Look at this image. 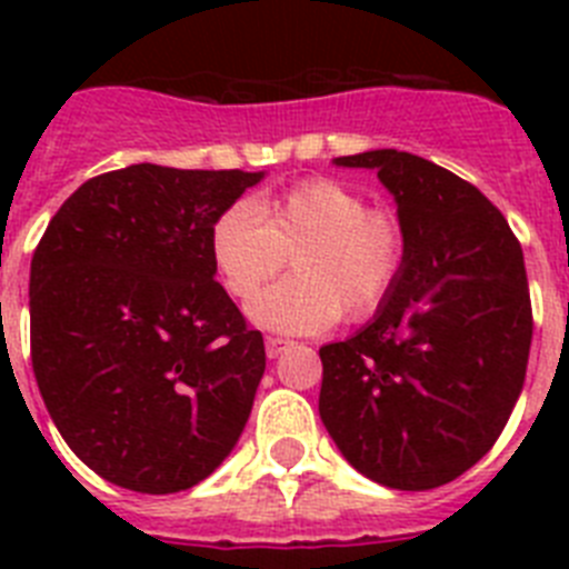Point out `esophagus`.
I'll list each match as a JSON object with an SVG mask.
<instances>
[{"label": "esophagus", "mask_w": 569, "mask_h": 569, "mask_svg": "<svg viewBox=\"0 0 569 569\" xmlns=\"http://www.w3.org/2000/svg\"><path fill=\"white\" fill-rule=\"evenodd\" d=\"M288 347H290V341L279 339V336H268V339H264V353H268V359H279V356L284 353Z\"/></svg>", "instance_id": "esophagus-1"}]
</instances>
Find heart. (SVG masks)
Instances as JSON below:
<instances>
[{
  "label": "heart",
  "instance_id": "1",
  "mask_svg": "<svg viewBox=\"0 0 569 569\" xmlns=\"http://www.w3.org/2000/svg\"><path fill=\"white\" fill-rule=\"evenodd\" d=\"M290 252L295 279L253 297L248 316L270 333L310 336L333 328L341 310L367 319L385 305L405 261V230L336 179L239 202L210 228V261L236 299H250Z\"/></svg>",
  "mask_w": 569,
  "mask_h": 569
}]
</instances>
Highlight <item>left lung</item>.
Masks as SVG:
<instances>
[{
    "mask_svg": "<svg viewBox=\"0 0 569 569\" xmlns=\"http://www.w3.org/2000/svg\"><path fill=\"white\" fill-rule=\"evenodd\" d=\"M333 164L376 170L405 261L373 319L319 350V416L361 476L433 490L496 445L519 401L532 341L525 253L479 188L421 156L385 148Z\"/></svg>",
    "mask_w": 569,
    "mask_h": 569,
    "instance_id": "left-lung-1",
    "label": "left lung"
}]
</instances>
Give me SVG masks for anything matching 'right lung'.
<instances>
[{
  "label": "right lung",
  "instance_id": "1",
  "mask_svg": "<svg viewBox=\"0 0 569 569\" xmlns=\"http://www.w3.org/2000/svg\"><path fill=\"white\" fill-rule=\"evenodd\" d=\"M264 170L130 164L84 182L30 261V359L68 447L110 485L179 492L248 425L264 341L213 279L210 228Z\"/></svg>",
  "mask_w": 569,
  "mask_h": 569
}]
</instances>
